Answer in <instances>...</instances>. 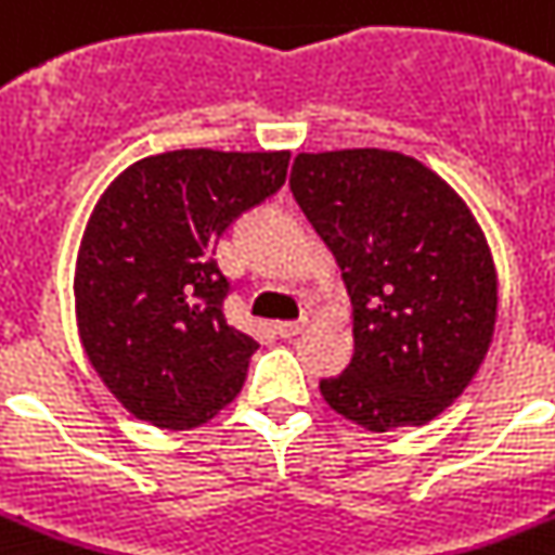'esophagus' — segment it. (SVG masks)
Wrapping results in <instances>:
<instances>
[{"label":"esophagus","mask_w":555,"mask_h":555,"mask_svg":"<svg viewBox=\"0 0 555 555\" xmlns=\"http://www.w3.org/2000/svg\"><path fill=\"white\" fill-rule=\"evenodd\" d=\"M305 327H307L305 319H299V321H279L276 333L282 335V338H293V335H299Z\"/></svg>","instance_id":"34e87169"}]
</instances>
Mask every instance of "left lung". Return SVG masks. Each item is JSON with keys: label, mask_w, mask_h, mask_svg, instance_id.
I'll list each match as a JSON object with an SVG mask.
<instances>
[{"label": "left lung", "mask_w": 555, "mask_h": 555, "mask_svg": "<svg viewBox=\"0 0 555 555\" xmlns=\"http://www.w3.org/2000/svg\"><path fill=\"white\" fill-rule=\"evenodd\" d=\"M291 189L352 299L356 352L321 395L370 431L423 426L491 347L496 270L482 228L457 191L400 152H305Z\"/></svg>", "instance_id": "left-lung-1"}]
</instances>
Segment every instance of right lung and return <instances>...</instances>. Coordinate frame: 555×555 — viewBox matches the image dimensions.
<instances>
[{
  "mask_svg": "<svg viewBox=\"0 0 555 555\" xmlns=\"http://www.w3.org/2000/svg\"><path fill=\"white\" fill-rule=\"evenodd\" d=\"M291 152L177 149L120 171L76 262L83 352L120 406L157 428L203 426L240 395L259 344L222 313L217 242L285 185Z\"/></svg>",
  "mask_w": 555,
  "mask_h": 555,
  "instance_id": "1",
  "label": "right lung"
}]
</instances>
